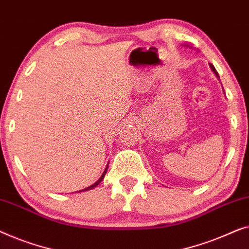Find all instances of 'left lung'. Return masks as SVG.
I'll return each mask as SVG.
<instances>
[{
  "label": "left lung",
  "instance_id": "1",
  "mask_svg": "<svg viewBox=\"0 0 249 249\" xmlns=\"http://www.w3.org/2000/svg\"><path fill=\"white\" fill-rule=\"evenodd\" d=\"M188 47H190V46H188ZM210 68H211V70H212V71H213V73H214V74H215L216 78H218V79L220 80V78H219V74H218V72H216L215 68H214V66H213V65L211 64V63H210Z\"/></svg>",
  "mask_w": 249,
  "mask_h": 249
}]
</instances>
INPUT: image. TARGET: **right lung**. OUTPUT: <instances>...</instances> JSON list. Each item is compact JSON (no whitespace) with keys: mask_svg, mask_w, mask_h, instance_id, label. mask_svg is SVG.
I'll return each instance as SVG.
<instances>
[{"mask_svg":"<svg viewBox=\"0 0 249 249\" xmlns=\"http://www.w3.org/2000/svg\"><path fill=\"white\" fill-rule=\"evenodd\" d=\"M107 169H108V164H107V167L105 168V170H104V173H103V175H101V177L99 178V179H98L96 183L94 184H92L91 185V186H89V187H87V188H85V190H81V191H79V192H86V191H90V190H92V188H94L96 186H98V185L100 184V181L104 179V177H105V175H106V173H107Z\"/></svg>","mask_w":249,"mask_h":249,"instance_id":"right-lung-1","label":"right lung"}]
</instances>
